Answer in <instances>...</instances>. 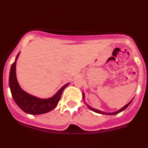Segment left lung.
<instances>
[{
  "label": "left lung",
  "instance_id": "left-lung-1",
  "mask_svg": "<svg viewBox=\"0 0 148 148\" xmlns=\"http://www.w3.org/2000/svg\"><path fill=\"white\" fill-rule=\"evenodd\" d=\"M83 99H85V95H84V93H83ZM132 101H130V102H129V103H127V104H126V105L125 106V107H123V108H121V110H118V111L114 112H111V113L103 112L100 111V110H96V109H94V108H92V107H90V106H89V105H88V104H87V106H88V108L90 109V110H92V111L95 112L99 113V114H110V115H113V114H118V113L121 112H122V111H123V110H125V109H126L127 107H128V106H129V104H130L131 102H132Z\"/></svg>",
  "mask_w": 148,
  "mask_h": 148
}]
</instances>
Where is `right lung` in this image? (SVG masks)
Masks as SVG:
<instances>
[{"label":"right lung","mask_w":148,"mask_h":148,"mask_svg":"<svg viewBox=\"0 0 148 148\" xmlns=\"http://www.w3.org/2000/svg\"><path fill=\"white\" fill-rule=\"evenodd\" d=\"M20 53L16 55V59ZM16 60L12 63L9 74V87H10L12 96L15 103L23 111L30 114H40L48 112L56 107L61 94L66 87L69 85L68 83L62 87L56 94L52 98L47 99H41L33 96L25 92L17 82L16 77Z\"/></svg>","instance_id":"obj_1"}]
</instances>
